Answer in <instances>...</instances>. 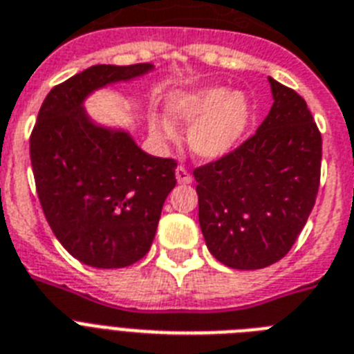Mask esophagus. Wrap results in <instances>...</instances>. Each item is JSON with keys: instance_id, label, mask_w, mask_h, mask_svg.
<instances>
[{"instance_id": "1", "label": "esophagus", "mask_w": 354, "mask_h": 354, "mask_svg": "<svg viewBox=\"0 0 354 354\" xmlns=\"http://www.w3.org/2000/svg\"><path fill=\"white\" fill-rule=\"evenodd\" d=\"M176 180H178V183H191L192 174L187 171L185 167H182V165H180V167L176 169Z\"/></svg>"}]
</instances>
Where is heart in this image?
Returning <instances> with one entry per match:
<instances>
[{"mask_svg":"<svg viewBox=\"0 0 354 354\" xmlns=\"http://www.w3.org/2000/svg\"><path fill=\"white\" fill-rule=\"evenodd\" d=\"M169 113L180 122H192L187 133L189 147L203 160H219L232 153L252 120L248 99L223 86H207L172 97ZM151 129L162 140L176 138V126L165 117H154Z\"/></svg>","mask_w":354,"mask_h":354,"instance_id":"heart-1","label":"heart"}]
</instances>
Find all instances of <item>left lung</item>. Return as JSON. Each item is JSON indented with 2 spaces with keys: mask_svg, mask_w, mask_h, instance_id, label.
I'll return each mask as SVG.
<instances>
[{
  "mask_svg": "<svg viewBox=\"0 0 354 354\" xmlns=\"http://www.w3.org/2000/svg\"><path fill=\"white\" fill-rule=\"evenodd\" d=\"M273 106L232 153L194 169L198 218L210 254L236 270H259L290 252L313 210L322 136L308 104L268 79Z\"/></svg>",
  "mask_w": 354,
  "mask_h": 354,
  "instance_id": "left-lung-1",
  "label": "left lung"
}]
</instances>
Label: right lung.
I'll return each mask as SVG.
<instances>
[{
    "label": "right lung",
    "instance_id": "add662e5",
    "mask_svg": "<svg viewBox=\"0 0 354 354\" xmlns=\"http://www.w3.org/2000/svg\"><path fill=\"white\" fill-rule=\"evenodd\" d=\"M151 68L97 64L70 77L50 90L32 129V171L44 218L59 243L93 268L140 261L176 185L174 160L144 153L126 131L97 126L82 108L93 90Z\"/></svg>",
    "mask_w": 354,
    "mask_h": 354
}]
</instances>
